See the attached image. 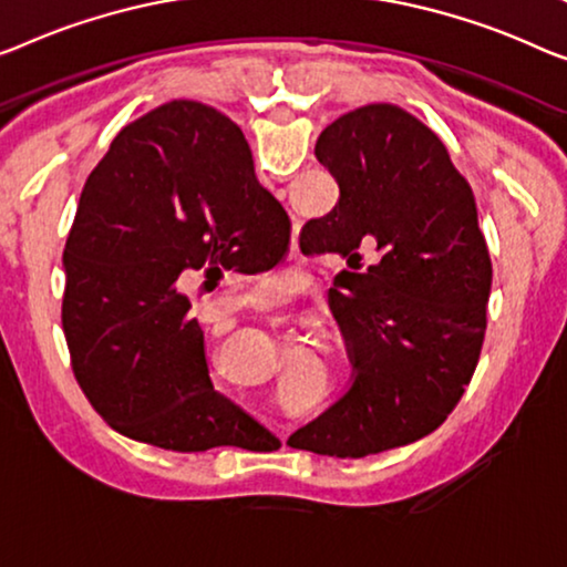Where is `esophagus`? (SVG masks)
Returning <instances> with one entry per match:
<instances>
[{
  "label": "esophagus",
  "mask_w": 567,
  "mask_h": 567,
  "mask_svg": "<svg viewBox=\"0 0 567 567\" xmlns=\"http://www.w3.org/2000/svg\"><path fill=\"white\" fill-rule=\"evenodd\" d=\"M282 443H285V437H282Z\"/></svg>",
  "instance_id": "1"
}]
</instances>
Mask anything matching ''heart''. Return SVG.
Here are the masks:
<instances>
[{"mask_svg": "<svg viewBox=\"0 0 567 567\" xmlns=\"http://www.w3.org/2000/svg\"><path fill=\"white\" fill-rule=\"evenodd\" d=\"M272 285H277L275 277H267V280H261L259 287H257V295H261V298H272Z\"/></svg>", "mask_w": 567, "mask_h": 567, "instance_id": "heart-1", "label": "heart"}]
</instances>
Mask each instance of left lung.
<instances>
[{
    "label": "left lung",
    "instance_id": "1",
    "mask_svg": "<svg viewBox=\"0 0 567 567\" xmlns=\"http://www.w3.org/2000/svg\"><path fill=\"white\" fill-rule=\"evenodd\" d=\"M316 157L341 196L302 226L300 247L351 267L333 316L353 384L290 445L364 458L430 435L458 404L484 346L492 259L466 177L404 109L369 104L338 116Z\"/></svg>",
    "mask_w": 567,
    "mask_h": 567
}]
</instances>
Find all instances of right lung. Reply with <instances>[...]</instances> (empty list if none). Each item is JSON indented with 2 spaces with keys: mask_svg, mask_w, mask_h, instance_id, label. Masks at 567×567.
Instances as JSON below:
<instances>
[{
  "mask_svg": "<svg viewBox=\"0 0 567 567\" xmlns=\"http://www.w3.org/2000/svg\"><path fill=\"white\" fill-rule=\"evenodd\" d=\"M287 244L290 218L229 116L171 101L116 134L68 234L61 312L75 382L109 427L177 453L272 441L210 384L181 285L265 272Z\"/></svg>",
  "mask_w": 567,
  "mask_h": 567,
  "instance_id": "add662e5",
  "label": "right lung"
}]
</instances>
